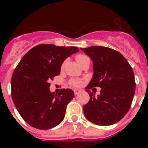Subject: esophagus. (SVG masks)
I'll use <instances>...</instances> for the list:
<instances>
[{
    "instance_id": "34e87169",
    "label": "esophagus",
    "mask_w": 148,
    "mask_h": 148,
    "mask_svg": "<svg viewBox=\"0 0 148 148\" xmlns=\"http://www.w3.org/2000/svg\"><path fill=\"white\" fill-rule=\"evenodd\" d=\"M80 92H81V90H79V89H74V95H78L79 93H80Z\"/></svg>"
}]
</instances>
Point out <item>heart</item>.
I'll return each mask as SVG.
<instances>
[{
    "label": "heart",
    "instance_id": "obj_1",
    "mask_svg": "<svg viewBox=\"0 0 148 148\" xmlns=\"http://www.w3.org/2000/svg\"><path fill=\"white\" fill-rule=\"evenodd\" d=\"M89 59L87 56L82 54L77 55V56H76V60H77V63H78L79 65L82 63L84 61L86 60V59ZM63 67H64V64L62 66V68H63ZM70 84H71V85H73L74 86H81L82 84V82L79 79H71V81H70Z\"/></svg>",
    "mask_w": 148,
    "mask_h": 148
}]
</instances>
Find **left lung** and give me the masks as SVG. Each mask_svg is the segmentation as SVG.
I'll use <instances>...</instances> for the list:
<instances>
[{
    "mask_svg": "<svg viewBox=\"0 0 148 148\" xmlns=\"http://www.w3.org/2000/svg\"><path fill=\"white\" fill-rule=\"evenodd\" d=\"M92 59L94 74L86 92L90 97L83 107L88 120L101 126L119 122L129 111L135 92L133 70L120 52L104 46H94L81 49ZM101 88L95 97L88 90Z\"/></svg>",
    "mask_w": 148,
    "mask_h": 148,
    "instance_id": "obj_1",
    "label": "left lung"
}]
</instances>
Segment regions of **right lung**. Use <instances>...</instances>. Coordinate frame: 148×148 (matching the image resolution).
<instances>
[{
	"label": "right lung",
	"instance_id": "add662e5",
	"mask_svg": "<svg viewBox=\"0 0 148 148\" xmlns=\"http://www.w3.org/2000/svg\"><path fill=\"white\" fill-rule=\"evenodd\" d=\"M78 51L75 46L40 44L21 59L12 75L11 95L18 112L28 125L49 130L64 120L74 92L62 89L58 95L51 92L49 81L60 74L65 59Z\"/></svg>",
	"mask_w": 148,
	"mask_h": 148
}]
</instances>
